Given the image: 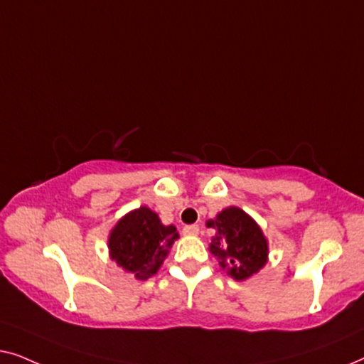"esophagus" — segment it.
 Instances as JSON below:
<instances>
[{"label": "esophagus", "mask_w": 364, "mask_h": 364, "mask_svg": "<svg viewBox=\"0 0 364 364\" xmlns=\"http://www.w3.org/2000/svg\"><path fill=\"white\" fill-rule=\"evenodd\" d=\"M198 230H200V227H198L197 223H192V225L183 227V233H186V235H197Z\"/></svg>", "instance_id": "34e87169"}]
</instances>
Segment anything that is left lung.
<instances>
[{
  "label": "left lung",
  "mask_w": 364,
  "mask_h": 364,
  "mask_svg": "<svg viewBox=\"0 0 364 364\" xmlns=\"http://www.w3.org/2000/svg\"><path fill=\"white\" fill-rule=\"evenodd\" d=\"M207 225L215 228L210 252L220 258L222 268H227L232 278L245 280L267 263L265 237L260 227L240 208H225Z\"/></svg>",
  "instance_id": "obj_1"
}]
</instances>
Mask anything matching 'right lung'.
Returning a JSON list of instances; mask_svg holds the SVG:
<instances>
[{
  "instance_id": "right-lung-1",
  "label": "right lung",
  "mask_w": 364,
  "mask_h": 364,
  "mask_svg": "<svg viewBox=\"0 0 364 364\" xmlns=\"http://www.w3.org/2000/svg\"><path fill=\"white\" fill-rule=\"evenodd\" d=\"M176 238V227L162 225L157 213L141 207L112 228L109 250L119 267L134 273L137 280H147L162 265Z\"/></svg>"
}]
</instances>
